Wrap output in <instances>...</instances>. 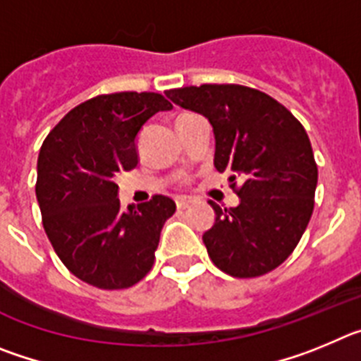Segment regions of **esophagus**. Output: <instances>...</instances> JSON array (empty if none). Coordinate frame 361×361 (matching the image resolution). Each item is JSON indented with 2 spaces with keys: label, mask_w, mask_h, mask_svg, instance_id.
Returning a JSON list of instances; mask_svg holds the SVG:
<instances>
[{
  "label": "esophagus",
  "mask_w": 361,
  "mask_h": 361,
  "mask_svg": "<svg viewBox=\"0 0 361 361\" xmlns=\"http://www.w3.org/2000/svg\"><path fill=\"white\" fill-rule=\"evenodd\" d=\"M190 202H191L190 197H184V195H178L177 199H175V204H177V208H186V206Z\"/></svg>",
  "instance_id": "obj_1"
}]
</instances>
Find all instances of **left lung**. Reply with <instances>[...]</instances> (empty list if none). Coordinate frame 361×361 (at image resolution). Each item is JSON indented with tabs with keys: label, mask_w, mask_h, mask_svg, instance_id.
I'll use <instances>...</instances> for the list:
<instances>
[{
	"label": "left lung",
	"mask_w": 361,
	"mask_h": 361,
	"mask_svg": "<svg viewBox=\"0 0 361 361\" xmlns=\"http://www.w3.org/2000/svg\"><path fill=\"white\" fill-rule=\"evenodd\" d=\"M180 108L209 121L216 170L229 171L237 208L215 209L202 235L212 262L235 279L266 275L293 253L314 208L318 168L304 126L255 88L200 85L166 92Z\"/></svg>",
	"instance_id": "obj_1"
}]
</instances>
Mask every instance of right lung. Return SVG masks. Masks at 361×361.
<instances>
[{
    "label": "right lung",
    "mask_w": 361,
    "mask_h": 361,
    "mask_svg": "<svg viewBox=\"0 0 361 361\" xmlns=\"http://www.w3.org/2000/svg\"><path fill=\"white\" fill-rule=\"evenodd\" d=\"M171 103L153 92L97 95L70 110L37 157L43 228L72 275L99 289H126L148 275L170 197L121 208L116 177L139 164L137 137Z\"/></svg>",
    "instance_id": "right-lung-1"
}]
</instances>
